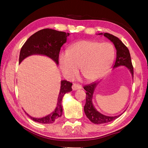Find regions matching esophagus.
Listing matches in <instances>:
<instances>
[{
  "mask_svg": "<svg viewBox=\"0 0 148 148\" xmlns=\"http://www.w3.org/2000/svg\"><path fill=\"white\" fill-rule=\"evenodd\" d=\"M82 88V86L81 85L79 84H73L72 85V89L73 90H77V89H81Z\"/></svg>",
  "mask_w": 148,
  "mask_h": 148,
  "instance_id": "34e87169",
  "label": "esophagus"
}]
</instances>
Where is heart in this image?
<instances>
[{"label": "heart", "mask_w": 148, "mask_h": 148, "mask_svg": "<svg viewBox=\"0 0 148 148\" xmlns=\"http://www.w3.org/2000/svg\"><path fill=\"white\" fill-rule=\"evenodd\" d=\"M114 57L115 51L112 44L82 40L71 45L69 52L61 53L59 63L66 78L75 77L80 67L83 77L88 81H93L108 70Z\"/></svg>", "instance_id": "obj_1"}]
</instances>
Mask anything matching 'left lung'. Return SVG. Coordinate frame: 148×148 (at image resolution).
Listing matches in <instances>:
<instances>
[{
	"label": "left lung",
	"instance_id": "obj_1",
	"mask_svg": "<svg viewBox=\"0 0 148 148\" xmlns=\"http://www.w3.org/2000/svg\"><path fill=\"white\" fill-rule=\"evenodd\" d=\"M99 34H102V33H100ZM104 36L114 43L116 50H117V57H116L115 62L114 65V68L121 65L127 66L130 71L133 77V66L132 63L130 53V51L127 47L117 37L112 34L105 33ZM97 84V83L95 82L89 84L85 85L83 87V88L86 91V104L84 107V113L88 119L93 123L101 124L112 122V121L119 117L121 115L114 116V117H109V116L102 115L99 113L93 106L92 97L94 90H95Z\"/></svg>",
	"mask_w": 148,
	"mask_h": 148
}]
</instances>
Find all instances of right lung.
I'll return each mask as SVG.
<instances>
[{
    "label": "right lung",
    "mask_w": 148,
    "mask_h": 148,
    "mask_svg": "<svg viewBox=\"0 0 148 148\" xmlns=\"http://www.w3.org/2000/svg\"><path fill=\"white\" fill-rule=\"evenodd\" d=\"M70 33L63 31L46 28L38 31L28 39L22 46L19 57V64L26 57L33 54H41L51 58L57 64H59V57L60 48L66 42V38ZM72 83L63 80L58 97L57 107L54 112L45 117L37 119L27 115L34 122L40 123H52L60 118L62 114V100L65 94L72 90Z\"/></svg>",
    "instance_id": "1"
}]
</instances>
